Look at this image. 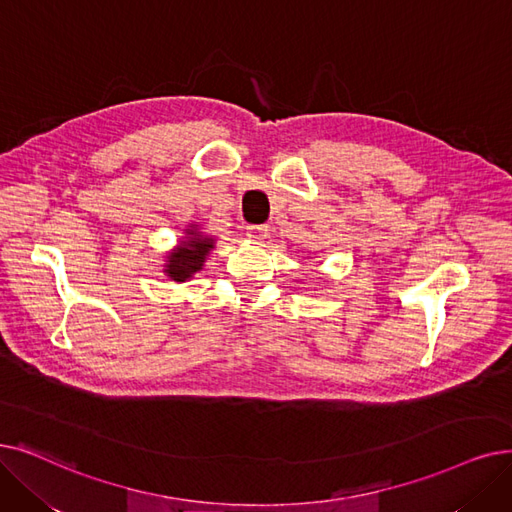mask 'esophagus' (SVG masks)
<instances>
[{"mask_svg":"<svg viewBox=\"0 0 512 512\" xmlns=\"http://www.w3.org/2000/svg\"><path fill=\"white\" fill-rule=\"evenodd\" d=\"M268 226H249L247 228V236L251 238V240H255V242H261V240H265L268 238Z\"/></svg>","mask_w":512,"mask_h":512,"instance_id":"esophagus-1","label":"esophagus"}]
</instances>
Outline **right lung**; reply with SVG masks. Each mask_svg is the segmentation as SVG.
I'll use <instances>...</instances> for the list:
<instances>
[{
  "label": "right lung",
  "instance_id": "add662e5",
  "mask_svg": "<svg viewBox=\"0 0 512 512\" xmlns=\"http://www.w3.org/2000/svg\"><path fill=\"white\" fill-rule=\"evenodd\" d=\"M213 249V238L198 232V228L190 226L186 230V238L167 255L165 274L175 282H186L196 272L203 270L205 259Z\"/></svg>",
  "mask_w": 512,
  "mask_h": 512
}]
</instances>
